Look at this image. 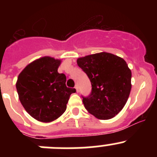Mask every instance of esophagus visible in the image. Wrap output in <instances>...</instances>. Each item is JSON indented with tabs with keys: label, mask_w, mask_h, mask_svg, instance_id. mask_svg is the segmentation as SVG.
I'll return each instance as SVG.
<instances>
[{
	"label": "esophagus",
	"mask_w": 157,
	"mask_h": 157,
	"mask_svg": "<svg viewBox=\"0 0 157 157\" xmlns=\"http://www.w3.org/2000/svg\"><path fill=\"white\" fill-rule=\"evenodd\" d=\"M75 88L76 91H77V92H78V85H75Z\"/></svg>",
	"instance_id": "34e87169"
}]
</instances>
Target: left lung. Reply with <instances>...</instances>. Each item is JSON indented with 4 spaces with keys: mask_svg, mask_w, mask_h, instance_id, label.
Here are the masks:
<instances>
[{
    "mask_svg": "<svg viewBox=\"0 0 157 157\" xmlns=\"http://www.w3.org/2000/svg\"><path fill=\"white\" fill-rule=\"evenodd\" d=\"M77 63L89 77L90 94L82 97L86 109L99 120H109L123 109L131 90V71L123 58L99 52L78 58Z\"/></svg>",
    "mask_w": 157,
    "mask_h": 157,
    "instance_id": "8db88e82",
    "label": "left lung"
}]
</instances>
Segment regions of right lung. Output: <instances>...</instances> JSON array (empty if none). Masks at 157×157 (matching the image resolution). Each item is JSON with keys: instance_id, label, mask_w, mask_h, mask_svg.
Wrapping results in <instances>:
<instances>
[{"instance_id": "1", "label": "right lung", "mask_w": 157, "mask_h": 157, "mask_svg": "<svg viewBox=\"0 0 157 157\" xmlns=\"http://www.w3.org/2000/svg\"><path fill=\"white\" fill-rule=\"evenodd\" d=\"M61 61L49 56L37 59L19 75L16 90L25 110L35 120L48 123L67 109L71 94L76 92L66 86V76L58 73Z\"/></svg>"}]
</instances>
